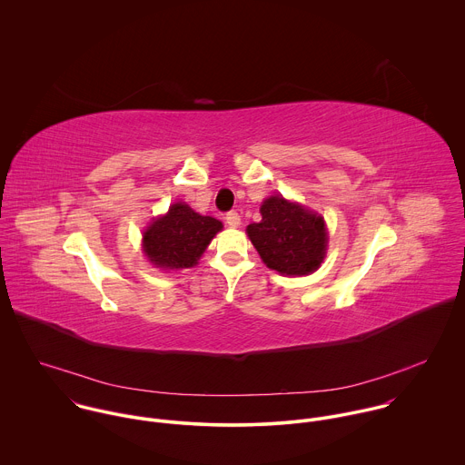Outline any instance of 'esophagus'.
Wrapping results in <instances>:
<instances>
[{
    "mask_svg": "<svg viewBox=\"0 0 465 465\" xmlns=\"http://www.w3.org/2000/svg\"><path fill=\"white\" fill-rule=\"evenodd\" d=\"M225 222L229 227H238L240 225V214L236 211H231L225 214Z\"/></svg>",
    "mask_w": 465,
    "mask_h": 465,
    "instance_id": "34e87169",
    "label": "esophagus"
}]
</instances>
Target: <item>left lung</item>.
Segmentation results:
<instances>
[{"instance_id": "8db88e82", "label": "left lung", "mask_w": 465, "mask_h": 465, "mask_svg": "<svg viewBox=\"0 0 465 465\" xmlns=\"http://www.w3.org/2000/svg\"><path fill=\"white\" fill-rule=\"evenodd\" d=\"M260 213L262 220L251 223L247 234L269 269L287 276H307L319 269L328 243L321 214L283 196L267 198Z\"/></svg>"}]
</instances>
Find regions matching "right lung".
<instances>
[{
    "instance_id": "1",
    "label": "right lung",
    "mask_w": 465,
    "mask_h": 465,
    "mask_svg": "<svg viewBox=\"0 0 465 465\" xmlns=\"http://www.w3.org/2000/svg\"><path fill=\"white\" fill-rule=\"evenodd\" d=\"M222 227L220 220L202 216L187 203L176 202L146 229L143 249L148 260L162 271L189 269L198 263Z\"/></svg>"
}]
</instances>
